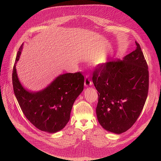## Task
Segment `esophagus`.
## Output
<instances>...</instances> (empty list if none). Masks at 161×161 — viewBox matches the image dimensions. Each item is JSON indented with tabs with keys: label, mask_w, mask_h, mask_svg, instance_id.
<instances>
[{
	"label": "esophagus",
	"mask_w": 161,
	"mask_h": 161,
	"mask_svg": "<svg viewBox=\"0 0 161 161\" xmlns=\"http://www.w3.org/2000/svg\"><path fill=\"white\" fill-rule=\"evenodd\" d=\"M92 85V82L91 80V79L89 78V75H87L86 77V79H85V80H84V86L86 87H89V86H91Z\"/></svg>",
	"instance_id": "esophagus-1"
}]
</instances>
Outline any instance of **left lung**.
I'll return each instance as SVG.
<instances>
[{
  "instance_id": "1",
  "label": "left lung",
  "mask_w": 161,
  "mask_h": 161,
  "mask_svg": "<svg viewBox=\"0 0 161 161\" xmlns=\"http://www.w3.org/2000/svg\"><path fill=\"white\" fill-rule=\"evenodd\" d=\"M118 59L98 64L92 81L98 91L97 119L107 131L121 134L136 122L145 104L149 72L141 47Z\"/></svg>"
}]
</instances>
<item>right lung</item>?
<instances>
[{
    "label": "right lung",
    "mask_w": 161,
    "mask_h": 161,
    "mask_svg": "<svg viewBox=\"0 0 161 161\" xmlns=\"http://www.w3.org/2000/svg\"><path fill=\"white\" fill-rule=\"evenodd\" d=\"M23 45L17 55L13 69L15 95L26 118L36 128L49 133L63 130L70 119L72 105L83 91L84 77L80 72L60 74L45 89L34 92L21 84L16 69Z\"/></svg>",
    "instance_id": "right-lung-1"
}]
</instances>
